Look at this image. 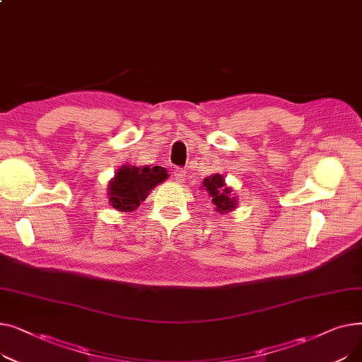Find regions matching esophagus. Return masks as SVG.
<instances>
[{
    "instance_id": "esophagus-1",
    "label": "esophagus",
    "mask_w": 362,
    "mask_h": 362,
    "mask_svg": "<svg viewBox=\"0 0 362 362\" xmlns=\"http://www.w3.org/2000/svg\"><path fill=\"white\" fill-rule=\"evenodd\" d=\"M173 176H175V180H176V182L183 183V182H185V177H186V173H185L183 170L176 168V170H175V173H173Z\"/></svg>"
}]
</instances>
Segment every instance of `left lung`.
<instances>
[{
  "label": "left lung",
  "instance_id": "obj_1",
  "mask_svg": "<svg viewBox=\"0 0 362 362\" xmlns=\"http://www.w3.org/2000/svg\"><path fill=\"white\" fill-rule=\"evenodd\" d=\"M202 189L208 192V197L211 198V204L214 205V211L220 214H227L233 211L238 206V198L233 194V189L227 186L226 179L216 173L204 179Z\"/></svg>",
  "mask_w": 362,
  "mask_h": 362
}]
</instances>
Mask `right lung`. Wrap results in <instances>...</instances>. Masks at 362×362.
<instances>
[{
	"label": "right lung",
	"mask_w": 362,
	"mask_h": 362,
	"mask_svg": "<svg viewBox=\"0 0 362 362\" xmlns=\"http://www.w3.org/2000/svg\"><path fill=\"white\" fill-rule=\"evenodd\" d=\"M165 179H168L167 170L161 165L123 164L108 182V202L120 213H132Z\"/></svg>",
	"instance_id": "right-lung-1"
}]
</instances>
